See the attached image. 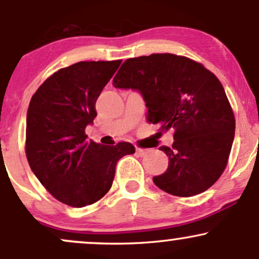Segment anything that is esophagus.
<instances>
[{"label": "esophagus", "mask_w": 259, "mask_h": 259, "mask_svg": "<svg viewBox=\"0 0 259 259\" xmlns=\"http://www.w3.org/2000/svg\"><path fill=\"white\" fill-rule=\"evenodd\" d=\"M148 152H150V150H147V148H136V153L139 154V156H145V154H147Z\"/></svg>", "instance_id": "34e87169"}]
</instances>
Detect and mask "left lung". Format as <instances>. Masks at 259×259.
Here are the masks:
<instances>
[{
  "label": "left lung",
  "instance_id": "1",
  "mask_svg": "<svg viewBox=\"0 0 259 259\" xmlns=\"http://www.w3.org/2000/svg\"><path fill=\"white\" fill-rule=\"evenodd\" d=\"M113 86L140 91L147 121L160 134L174 132L167 170L153 183L168 194L190 197L209 189L227 168L235 117L222 82L201 63L184 56L153 53L129 58Z\"/></svg>",
  "mask_w": 259,
  "mask_h": 259
}]
</instances>
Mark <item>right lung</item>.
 <instances>
[{"label":"right lung","instance_id":"1","mask_svg":"<svg viewBox=\"0 0 259 259\" xmlns=\"http://www.w3.org/2000/svg\"><path fill=\"white\" fill-rule=\"evenodd\" d=\"M118 61L79 62L47 78L32 95L26 114L25 153L32 173L56 200L72 207L105 196L130 142L105 146L89 141L85 127L97 115L95 103L118 69Z\"/></svg>","mask_w":259,"mask_h":259}]
</instances>
